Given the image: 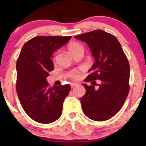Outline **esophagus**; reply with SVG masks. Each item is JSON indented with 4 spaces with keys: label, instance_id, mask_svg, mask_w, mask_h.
Masks as SVG:
<instances>
[{
    "label": "esophagus",
    "instance_id": "obj_1",
    "mask_svg": "<svg viewBox=\"0 0 146 146\" xmlns=\"http://www.w3.org/2000/svg\"><path fill=\"white\" fill-rule=\"evenodd\" d=\"M78 85V84H76V83H75V82H72V83H71L70 84V86H71V88H74V87H75V86H76Z\"/></svg>",
    "mask_w": 146,
    "mask_h": 146
}]
</instances>
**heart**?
I'll return each mask as SVG.
<instances>
[{
  "mask_svg": "<svg viewBox=\"0 0 146 146\" xmlns=\"http://www.w3.org/2000/svg\"><path fill=\"white\" fill-rule=\"evenodd\" d=\"M68 49L69 52H70L73 56L78 53H84L83 46L81 45L80 44H79L78 42H70L69 44L68 45ZM71 77L74 79L77 78L78 77V71H75V72H74L72 74V75H71Z\"/></svg>",
  "mask_w": 146,
  "mask_h": 146,
  "instance_id": "obj_1",
  "label": "heart"
}]
</instances>
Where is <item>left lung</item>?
<instances>
[{"mask_svg": "<svg viewBox=\"0 0 146 146\" xmlns=\"http://www.w3.org/2000/svg\"><path fill=\"white\" fill-rule=\"evenodd\" d=\"M75 38L88 44L95 60L85 80L98 79L101 82L97 89L84 84L83 112L93 120H107L119 111L129 93V62L117 38L107 32L97 29Z\"/></svg>", "mask_w": 146, "mask_h": 146, "instance_id": "obj_1", "label": "left lung"}]
</instances>
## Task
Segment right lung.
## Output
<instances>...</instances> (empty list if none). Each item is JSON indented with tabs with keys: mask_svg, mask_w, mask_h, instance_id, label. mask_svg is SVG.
<instances>
[{
	"mask_svg": "<svg viewBox=\"0 0 146 146\" xmlns=\"http://www.w3.org/2000/svg\"><path fill=\"white\" fill-rule=\"evenodd\" d=\"M71 36H38L24 44L17 61L16 90L24 110L36 122H55L62 113L63 102L71 90L70 84L51 88L46 78L54 66L53 53Z\"/></svg>",
	"mask_w": 146,
	"mask_h": 146,
	"instance_id": "add662e5",
	"label": "right lung"
}]
</instances>
